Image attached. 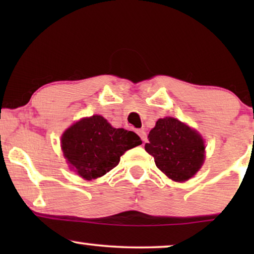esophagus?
Masks as SVG:
<instances>
[{
  "instance_id": "34e87169",
  "label": "esophagus",
  "mask_w": 254,
  "mask_h": 254,
  "mask_svg": "<svg viewBox=\"0 0 254 254\" xmlns=\"http://www.w3.org/2000/svg\"><path fill=\"white\" fill-rule=\"evenodd\" d=\"M137 135L141 137V140L143 141V142L147 141V134H145L144 129H138L137 130Z\"/></svg>"
}]
</instances>
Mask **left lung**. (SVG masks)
Here are the masks:
<instances>
[{"mask_svg": "<svg viewBox=\"0 0 254 254\" xmlns=\"http://www.w3.org/2000/svg\"><path fill=\"white\" fill-rule=\"evenodd\" d=\"M145 151L156 166L175 182H186L199 171L204 159V143L195 130L175 118L159 119L148 135Z\"/></svg>", "mask_w": 254, "mask_h": 254, "instance_id": "left-lung-1", "label": "left lung"}]
</instances>
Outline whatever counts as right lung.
<instances>
[{"mask_svg":"<svg viewBox=\"0 0 254 254\" xmlns=\"http://www.w3.org/2000/svg\"><path fill=\"white\" fill-rule=\"evenodd\" d=\"M142 143L134 131L113 128L102 116L84 118L61 137L64 157L82 178H99L119 164L125 151Z\"/></svg>","mask_w":254,"mask_h":254,"instance_id":"right-lung-1","label":"right lung"}]
</instances>
